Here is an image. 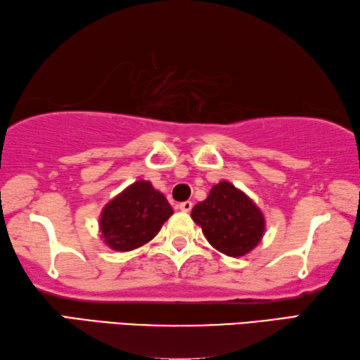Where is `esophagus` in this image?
Masks as SVG:
<instances>
[{"mask_svg":"<svg viewBox=\"0 0 360 360\" xmlns=\"http://www.w3.org/2000/svg\"><path fill=\"white\" fill-rule=\"evenodd\" d=\"M178 207H179V210H182V212H190V210H192V207H193V202L192 201H184V202H181Z\"/></svg>","mask_w":360,"mask_h":360,"instance_id":"obj_1","label":"esophagus"}]
</instances>
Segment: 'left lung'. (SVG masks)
<instances>
[{
  "mask_svg": "<svg viewBox=\"0 0 360 360\" xmlns=\"http://www.w3.org/2000/svg\"><path fill=\"white\" fill-rule=\"evenodd\" d=\"M207 242L223 255L240 257L262 240L265 218L248 195L228 181L218 182L209 196L192 209Z\"/></svg>",
  "mask_w": 360,
  "mask_h": 360,
  "instance_id": "1",
  "label": "left lung"
}]
</instances>
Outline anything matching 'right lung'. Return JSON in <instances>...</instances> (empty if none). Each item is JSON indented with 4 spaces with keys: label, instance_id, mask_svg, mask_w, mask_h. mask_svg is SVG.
Returning a JSON list of instances; mask_svg holds the SVG:
<instances>
[{
    "label": "right lung",
    "instance_id": "1",
    "mask_svg": "<svg viewBox=\"0 0 360 360\" xmlns=\"http://www.w3.org/2000/svg\"><path fill=\"white\" fill-rule=\"evenodd\" d=\"M173 209L150 181H137L105 204L100 217L104 243L115 251H131L153 240Z\"/></svg>",
    "mask_w": 360,
    "mask_h": 360
}]
</instances>
